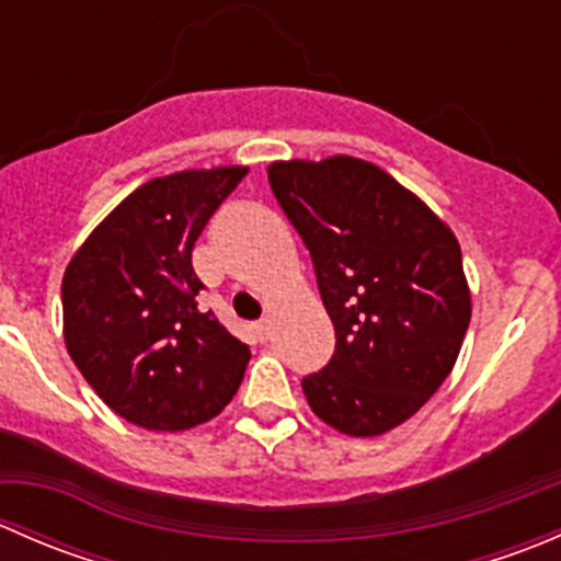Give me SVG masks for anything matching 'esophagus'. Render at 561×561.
Returning a JSON list of instances; mask_svg holds the SVG:
<instances>
[{
  "label": "esophagus",
  "mask_w": 561,
  "mask_h": 561,
  "mask_svg": "<svg viewBox=\"0 0 561 561\" xmlns=\"http://www.w3.org/2000/svg\"><path fill=\"white\" fill-rule=\"evenodd\" d=\"M254 333H257L260 342H268V339H271V320H260L257 325H254Z\"/></svg>",
  "instance_id": "34e87169"
}]
</instances>
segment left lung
<instances>
[{
	"label": "left lung",
	"mask_w": 561,
	"mask_h": 561,
	"mask_svg": "<svg viewBox=\"0 0 561 561\" xmlns=\"http://www.w3.org/2000/svg\"><path fill=\"white\" fill-rule=\"evenodd\" d=\"M268 181L336 331L331 364L301 382L309 407L347 437H380L454 371L472 317L461 247L415 192L358 157L271 162Z\"/></svg>",
	"instance_id": "left-lung-1"
}]
</instances>
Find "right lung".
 <instances>
[{"label": "right lung", "instance_id": "1", "mask_svg": "<svg viewBox=\"0 0 561 561\" xmlns=\"http://www.w3.org/2000/svg\"><path fill=\"white\" fill-rule=\"evenodd\" d=\"M249 168H192L129 192L65 268L61 312L72 364L124 421L186 432L239 390L249 347L201 312L192 247Z\"/></svg>", "mask_w": 561, "mask_h": 561}]
</instances>
